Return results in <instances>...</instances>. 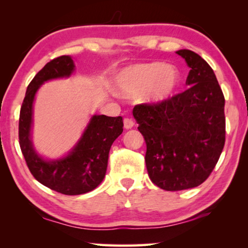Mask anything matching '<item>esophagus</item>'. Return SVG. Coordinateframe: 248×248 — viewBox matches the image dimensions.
<instances>
[{
    "label": "esophagus",
    "instance_id": "esophagus-1",
    "mask_svg": "<svg viewBox=\"0 0 248 248\" xmlns=\"http://www.w3.org/2000/svg\"><path fill=\"white\" fill-rule=\"evenodd\" d=\"M124 125L125 129H131L134 125L133 120L130 119V118H124Z\"/></svg>",
    "mask_w": 248,
    "mask_h": 248
}]
</instances>
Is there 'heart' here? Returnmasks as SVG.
<instances>
[{
	"instance_id": "heart-1",
	"label": "heart",
	"mask_w": 248,
	"mask_h": 248,
	"mask_svg": "<svg viewBox=\"0 0 248 248\" xmlns=\"http://www.w3.org/2000/svg\"><path fill=\"white\" fill-rule=\"evenodd\" d=\"M179 82V74L164 63L137 64L125 68L116 78L115 89L128 97L139 96L149 91V99L162 102L174 93Z\"/></svg>"
}]
</instances>
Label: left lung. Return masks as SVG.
Instances as JSON below:
<instances>
[{"label": "left lung", "instance_id": "1", "mask_svg": "<svg viewBox=\"0 0 248 248\" xmlns=\"http://www.w3.org/2000/svg\"><path fill=\"white\" fill-rule=\"evenodd\" d=\"M176 53L190 68L186 79L189 89L133 108L146 143L150 179L167 191L202 184L216 167L225 142V100L215 72L191 50Z\"/></svg>", "mask_w": 248, "mask_h": 248}]
</instances>
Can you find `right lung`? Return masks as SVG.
<instances>
[{
    "label": "right lung",
    "instance_id": "obj_1",
    "mask_svg": "<svg viewBox=\"0 0 248 248\" xmlns=\"http://www.w3.org/2000/svg\"><path fill=\"white\" fill-rule=\"evenodd\" d=\"M69 56H61L48 62L27 87L20 107L18 139L29 170L40 184L60 194L75 196L95 189L106 174L109 150L124 131L123 117L95 115L84 131L81 140L65 157L46 161L33 149L31 139L32 103L40 85L46 81L68 78L74 71Z\"/></svg>",
    "mask_w": 248,
    "mask_h": 248
}]
</instances>
